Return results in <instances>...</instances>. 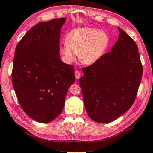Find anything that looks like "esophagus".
<instances>
[{
    "label": "esophagus",
    "instance_id": "obj_1",
    "mask_svg": "<svg viewBox=\"0 0 153 153\" xmlns=\"http://www.w3.org/2000/svg\"><path fill=\"white\" fill-rule=\"evenodd\" d=\"M74 74H75V76H76V79H79L81 77V72H79V71H78V70L75 71Z\"/></svg>",
    "mask_w": 153,
    "mask_h": 153
}]
</instances>
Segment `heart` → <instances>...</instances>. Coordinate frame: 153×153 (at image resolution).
I'll return each mask as SVG.
<instances>
[{
    "label": "heart",
    "instance_id": "obj_1",
    "mask_svg": "<svg viewBox=\"0 0 153 153\" xmlns=\"http://www.w3.org/2000/svg\"><path fill=\"white\" fill-rule=\"evenodd\" d=\"M108 43V36L105 31L89 27L77 28L67 35L66 43L61 46L60 53L67 62L74 61L76 54L81 63L91 65L100 59Z\"/></svg>",
    "mask_w": 153,
    "mask_h": 153
}]
</instances>
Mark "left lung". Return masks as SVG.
<instances>
[{
    "label": "left lung",
    "mask_w": 153,
    "mask_h": 153,
    "mask_svg": "<svg viewBox=\"0 0 153 153\" xmlns=\"http://www.w3.org/2000/svg\"><path fill=\"white\" fill-rule=\"evenodd\" d=\"M110 52L82 68L79 79L84 105L91 120L98 123L115 120L134 104L143 75L138 46L122 29Z\"/></svg>",
    "instance_id": "1"
}]
</instances>
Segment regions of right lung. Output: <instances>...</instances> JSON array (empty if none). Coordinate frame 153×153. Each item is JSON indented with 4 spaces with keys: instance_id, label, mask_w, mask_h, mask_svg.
I'll return each instance as SVG.
<instances>
[{
    "instance_id": "right-lung-1",
    "label": "right lung",
    "mask_w": 153,
    "mask_h": 153,
    "mask_svg": "<svg viewBox=\"0 0 153 153\" xmlns=\"http://www.w3.org/2000/svg\"><path fill=\"white\" fill-rule=\"evenodd\" d=\"M65 18L40 22L27 31L15 51L12 82L22 108L33 120L48 123L62 112L75 80L72 65L59 55Z\"/></svg>"
}]
</instances>
